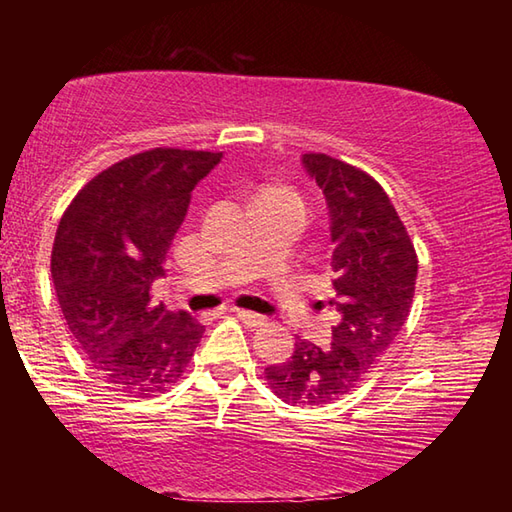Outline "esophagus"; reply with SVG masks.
<instances>
[{"label": "esophagus", "instance_id": "34e87169", "mask_svg": "<svg viewBox=\"0 0 512 512\" xmlns=\"http://www.w3.org/2000/svg\"><path fill=\"white\" fill-rule=\"evenodd\" d=\"M237 318L241 320V323H246L248 327H262L266 325V318L259 316V314H253V311H246V309H235Z\"/></svg>", "mask_w": 512, "mask_h": 512}]
</instances>
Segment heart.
<instances>
[{"instance_id": "obj_1", "label": "heart", "mask_w": 512, "mask_h": 512, "mask_svg": "<svg viewBox=\"0 0 512 512\" xmlns=\"http://www.w3.org/2000/svg\"><path fill=\"white\" fill-rule=\"evenodd\" d=\"M257 196H293V194L284 187H262V189H259Z\"/></svg>"}]
</instances>
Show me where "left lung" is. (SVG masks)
I'll list each match as a JSON object with an SVG mask.
<instances>
[{"mask_svg":"<svg viewBox=\"0 0 512 512\" xmlns=\"http://www.w3.org/2000/svg\"><path fill=\"white\" fill-rule=\"evenodd\" d=\"M302 164L325 194L336 298L341 314L332 345L298 339L289 361L264 370L266 384L287 404L323 406L357 388L372 363L409 318L418 255L391 198L375 178L325 153H305Z\"/></svg>","mask_w":512,"mask_h":512,"instance_id":"obj_1","label":"left lung"}]
</instances>
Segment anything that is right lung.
<instances>
[{"instance_id": "1", "label": "right lung", "mask_w": 512, "mask_h": 512, "mask_svg": "<svg viewBox=\"0 0 512 512\" xmlns=\"http://www.w3.org/2000/svg\"><path fill=\"white\" fill-rule=\"evenodd\" d=\"M223 153L151 149L85 185L58 223L51 280L67 327L101 379L153 397L183 377L205 327L151 305L192 189Z\"/></svg>"}]
</instances>
